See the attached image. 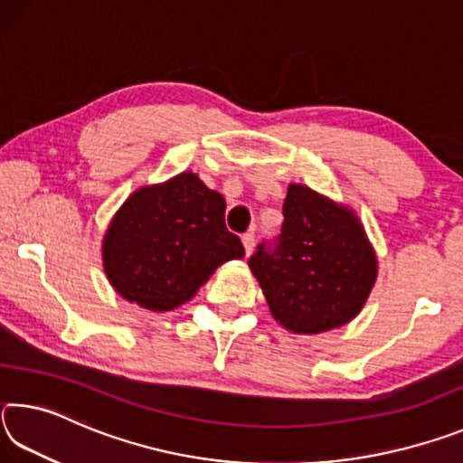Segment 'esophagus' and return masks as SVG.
<instances>
[{
    "mask_svg": "<svg viewBox=\"0 0 463 463\" xmlns=\"http://www.w3.org/2000/svg\"><path fill=\"white\" fill-rule=\"evenodd\" d=\"M242 247H245V253H247V257L253 253V247H255V237H253V232H247V234H242Z\"/></svg>",
    "mask_w": 463,
    "mask_h": 463,
    "instance_id": "esophagus-1",
    "label": "esophagus"
}]
</instances>
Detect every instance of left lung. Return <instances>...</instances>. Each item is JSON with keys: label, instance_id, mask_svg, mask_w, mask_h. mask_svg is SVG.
Returning <instances> with one entry per match:
<instances>
[{"label": "left lung", "instance_id": "8db88e82", "mask_svg": "<svg viewBox=\"0 0 463 463\" xmlns=\"http://www.w3.org/2000/svg\"><path fill=\"white\" fill-rule=\"evenodd\" d=\"M271 317L296 335L333 331L365 307L378 255L359 216L304 184H289L278 247L249 260Z\"/></svg>", "mask_w": 463, "mask_h": 463}]
</instances>
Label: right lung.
<instances>
[{
    "instance_id": "add662e5",
    "label": "right lung",
    "mask_w": 463,
    "mask_h": 463,
    "mask_svg": "<svg viewBox=\"0 0 463 463\" xmlns=\"http://www.w3.org/2000/svg\"><path fill=\"white\" fill-rule=\"evenodd\" d=\"M226 202L194 171L132 192L101 239L104 273L124 300L153 312L190 302L210 276L242 260L226 231Z\"/></svg>"
}]
</instances>
